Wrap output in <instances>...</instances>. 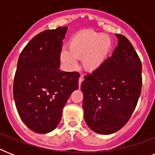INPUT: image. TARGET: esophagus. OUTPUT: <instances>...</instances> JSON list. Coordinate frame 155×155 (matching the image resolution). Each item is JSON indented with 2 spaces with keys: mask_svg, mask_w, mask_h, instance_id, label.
<instances>
[{
  "mask_svg": "<svg viewBox=\"0 0 155 155\" xmlns=\"http://www.w3.org/2000/svg\"><path fill=\"white\" fill-rule=\"evenodd\" d=\"M83 80H84V79L82 77H80V79H79V85H80H80H81V83L83 82Z\"/></svg>",
  "mask_w": 155,
  "mask_h": 155,
  "instance_id": "34e87169",
  "label": "esophagus"
}]
</instances>
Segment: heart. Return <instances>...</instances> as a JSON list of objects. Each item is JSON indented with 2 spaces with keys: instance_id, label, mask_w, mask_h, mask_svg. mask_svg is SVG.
<instances>
[{
  "instance_id": "b5f03b06",
  "label": "heart",
  "mask_w": 155,
  "mask_h": 155,
  "mask_svg": "<svg viewBox=\"0 0 155 155\" xmlns=\"http://www.w3.org/2000/svg\"><path fill=\"white\" fill-rule=\"evenodd\" d=\"M113 48L109 36L103 33L86 30L73 35L68 42V49L60 54L61 60L68 68H75L78 58H82L84 68L88 71H96L108 59Z\"/></svg>"
}]
</instances>
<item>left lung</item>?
Masks as SVG:
<instances>
[{"instance_id": "8db88e82", "label": "left lung", "mask_w": 155, "mask_h": 155, "mask_svg": "<svg viewBox=\"0 0 155 155\" xmlns=\"http://www.w3.org/2000/svg\"><path fill=\"white\" fill-rule=\"evenodd\" d=\"M117 46L101 68L81 84L85 122L94 132L108 135L130 120L142 91V63L132 44L116 35Z\"/></svg>"}]
</instances>
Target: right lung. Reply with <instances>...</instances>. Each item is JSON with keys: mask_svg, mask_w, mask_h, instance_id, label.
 <instances>
[{"mask_svg": "<svg viewBox=\"0 0 155 155\" xmlns=\"http://www.w3.org/2000/svg\"><path fill=\"white\" fill-rule=\"evenodd\" d=\"M67 26L34 37L18 61L13 97L21 119L38 134L51 132L60 122L63 107L79 88L80 74L59 70Z\"/></svg>", "mask_w": 155, "mask_h": 155, "instance_id": "1", "label": "right lung"}]
</instances>
